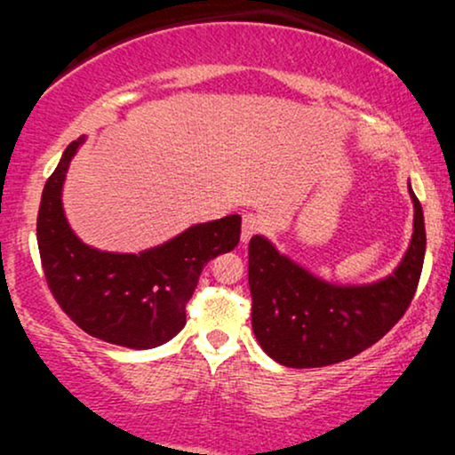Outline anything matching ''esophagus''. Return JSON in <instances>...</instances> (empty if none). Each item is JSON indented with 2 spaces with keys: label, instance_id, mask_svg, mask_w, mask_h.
Masks as SVG:
<instances>
[{
  "label": "esophagus",
  "instance_id": "esophagus-1",
  "mask_svg": "<svg viewBox=\"0 0 455 455\" xmlns=\"http://www.w3.org/2000/svg\"><path fill=\"white\" fill-rule=\"evenodd\" d=\"M260 228H263V221H260V217H259V215H254V213H246L244 217H242V234H240L242 244H246V242L251 240L252 235L257 234Z\"/></svg>",
  "mask_w": 455,
  "mask_h": 455
}]
</instances>
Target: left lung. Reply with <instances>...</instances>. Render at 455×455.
<instances>
[{"mask_svg": "<svg viewBox=\"0 0 455 455\" xmlns=\"http://www.w3.org/2000/svg\"><path fill=\"white\" fill-rule=\"evenodd\" d=\"M414 204V232L394 271L371 283H333L285 257L265 235L248 244L252 331L279 364L315 369L356 356L383 338L406 313L427 251L425 215Z\"/></svg>", "mask_w": 455, "mask_h": 455, "instance_id": "1", "label": "left lung"}]
</instances>
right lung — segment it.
<instances>
[{
	"label": "right lung",
	"instance_id": "add662e5",
	"mask_svg": "<svg viewBox=\"0 0 455 455\" xmlns=\"http://www.w3.org/2000/svg\"><path fill=\"white\" fill-rule=\"evenodd\" d=\"M86 136L68 145L43 188L36 242L49 290L64 313L92 338L148 350L186 325L204 265L240 242V215L196 223L140 252H108L84 244L66 220L61 190L70 161Z\"/></svg>",
	"mask_w": 455,
	"mask_h": 455
}]
</instances>
